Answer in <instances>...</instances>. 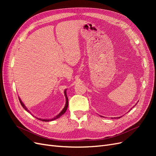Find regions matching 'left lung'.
Segmentation results:
<instances>
[{
    "label": "left lung",
    "mask_w": 156,
    "mask_h": 156,
    "mask_svg": "<svg viewBox=\"0 0 156 156\" xmlns=\"http://www.w3.org/2000/svg\"><path fill=\"white\" fill-rule=\"evenodd\" d=\"M136 104H135V105H136ZM119 118H120V117H116V118H114V119H119ZM111 119H112L113 118H111Z\"/></svg>",
    "instance_id": "8db88e82"
}]
</instances>
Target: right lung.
I'll return each mask as SVG.
<instances>
[{
  "label": "right lung",
  "mask_w": 156,
  "mask_h": 156,
  "mask_svg": "<svg viewBox=\"0 0 156 156\" xmlns=\"http://www.w3.org/2000/svg\"><path fill=\"white\" fill-rule=\"evenodd\" d=\"M66 90H67L66 89L65 90H64V95H65V98H66V104H65L64 107L63 108V109L60 111V112L59 113L58 115L55 116L54 118H53V119H40V118H37V117H36V119H38V120H41V121H44V122H49V121H53V120H54L57 119H58V118H60L61 116H62V115H64V113H65V112L66 111L67 108H68V96H67ZM19 100H20V103H21V104L22 107H23V108H24L25 109L27 112H29L31 113L29 110H28V108L26 107V106L25 105L24 103H23L22 102V101H21V100L20 97H19Z\"/></svg>",
  "instance_id": "right-lung-1"
}]
</instances>
